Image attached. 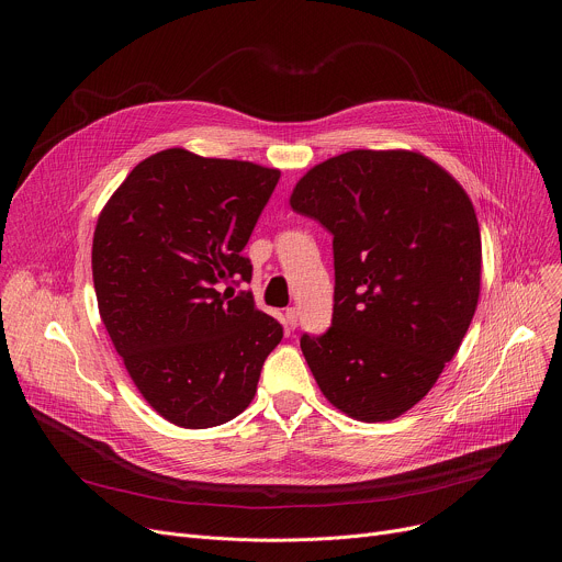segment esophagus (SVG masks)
<instances>
[{
    "mask_svg": "<svg viewBox=\"0 0 562 562\" xmlns=\"http://www.w3.org/2000/svg\"><path fill=\"white\" fill-rule=\"evenodd\" d=\"M284 325H286V329H297V311L291 306V308H286V313H284Z\"/></svg>",
    "mask_w": 562,
    "mask_h": 562,
    "instance_id": "obj_1",
    "label": "esophagus"
}]
</instances>
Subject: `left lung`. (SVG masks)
<instances>
[{"mask_svg": "<svg viewBox=\"0 0 562 562\" xmlns=\"http://www.w3.org/2000/svg\"><path fill=\"white\" fill-rule=\"evenodd\" d=\"M291 209L334 235V319L302 336L329 403L386 423L429 393L477 306L483 245L464 189L416 150H349L306 171Z\"/></svg>", "mask_w": 562, "mask_h": 562, "instance_id": "obj_1", "label": "left lung"}]
</instances>
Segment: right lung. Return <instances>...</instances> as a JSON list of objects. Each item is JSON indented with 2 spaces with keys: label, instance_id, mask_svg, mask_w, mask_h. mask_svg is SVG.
Returning a JSON list of instances; mask_svg holds the SVG:
<instances>
[{
  "label": "right lung",
  "instance_id": "1",
  "mask_svg": "<svg viewBox=\"0 0 562 562\" xmlns=\"http://www.w3.org/2000/svg\"><path fill=\"white\" fill-rule=\"evenodd\" d=\"M280 180L243 159L159 150L126 176L93 235L102 323L146 403L184 429L243 414L282 325L235 293L243 256Z\"/></svg>",
  "mask_w": 562,
  "mask_h": 562
}]
</instances>
